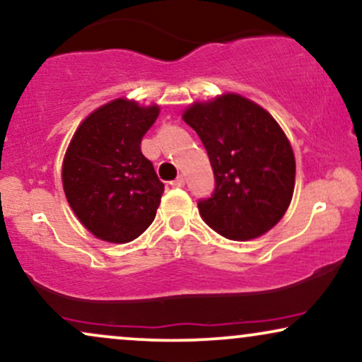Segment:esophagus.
<instances>
[{"instance_id": "34e87169", "label": "esophagus", "mask_w": 362, "mask_h": 362, "mask_svg": "<svg viewBox=\"0 0 362 362\" xmlns=\"http://www.w3.org/2000/svg\"><path fill=\"white\" fill-rule=\"evenodd\" d=\"M170 185H172V187H184V185H185V178H184V175L177 177L175 180L170 182Z\"/></svg>"}]
</instances>
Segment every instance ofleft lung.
Segmentation results:
<instances>
[{
    "label": "left lung",
    "mask_w": 362,
    "mask_h": 362,
    "mask_svg": "<svg viewBox=\"0 0 362 362\" xmlns=\"http://www.w3.org/2000/svg\"><path fill=\"white\" fill-rule=\"evenodd\" d=\"M182 117L202 139L214 170V194L197 204L206 224L233 241L275 228L295 189V155L275 117L234 93L195 101Z\"/></svg>",
    "instance_id": "left-lung-1"
}]
</instances>
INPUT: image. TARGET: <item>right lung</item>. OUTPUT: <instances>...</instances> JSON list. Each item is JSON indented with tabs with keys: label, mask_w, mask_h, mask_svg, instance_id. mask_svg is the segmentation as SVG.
<instances>
[{
	"label": "right lung",
	"mask_w": 362,
	"mask_h": 362,
	"mask_svg": "<svg viewBox=\"0 0 362 362\" xmlns=\"http://www.w3.org/2000/svg\"><path fill=\"white\" fill-rule=\"evenodd\" d=\"M160 115L117 98L76 129L62 162V185L74 214L93 236L129 243L153 223L165 185L141 153V138Z\"/></svg>",
	"instance_id": "obj_1"
}]
</instances>
